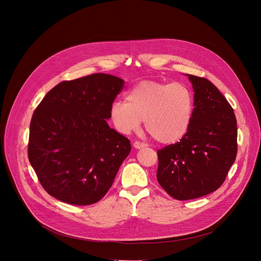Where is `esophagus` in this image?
Instances as JSON below:
<instances>
[{
  "mask_svg": "<svg viewBox=\"0 0 261 261\" xmlns=\"http://www.w3.org/2000/svg\"><path fill=\"white\" fill-rule=\"evenodd\" d=\"M133 146H134L135 148H137V149H140V148L146 147V146H147V144H146V143H144V142H140V141H135V142H134V144H133Z\"/></svg>",
  "mask_w": 261,
  "mask_h": 261,
  "instance_id": "34e87169",
  "label": "esophagus"
}]
</instances>
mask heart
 <instances>
[{"mask_svg":"<svg viewBox=\"0 0 261 261\" xmlns=\"http://www.w3.org/2000/svg\"><path fill=\"white\" fill-rule=\"evenodd\" d=\"M192 113L193 96L186 85L143 80L127 92L125 101L112 103L110 118L116 130L125 135L137 131L144 120L154 140L171 144L187 133Z\"/></svg>","mask_w":261,"mask_h":261,"instance_id":"1","label":"heart"}]
</instances>
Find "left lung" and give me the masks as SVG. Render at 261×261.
<instances>
[{
	"label": "left lung",
	"mask_w": 261,
	"mask_h": 261,
	"mask_svg": "<svg viewBox=\"0 0 261 261\" xmlns=\"http://www.w3.org/2000/svg\"><path fill=\"white\" fill-rule=\"evenodd\" d=\"M194 89L190 127L175 144L158 150L156 178L175 199L189 200L219 189L237 155V120L218 87L188 75Z\"/></svg>",
	"instance_id": "obj_1"
}]
</instances>
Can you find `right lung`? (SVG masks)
<instances>
[{"label": "right lung", "mask_w": 261, "mask_h": 261, "mask_svg": "<svg viewBox=\"0 0 261 261\" xmlns=\"http://www.w3.org/2000/svg\"><path fill=\"white\" fill-rule=\"evenodd\" d=\"M124 81L96 73L62 81L35 109L28 159L43 189L60 201L89 205L111 188L130 140L110 128V109Z\"/></svg>", "instance_id": "right-lung-1"}]
</instances>
